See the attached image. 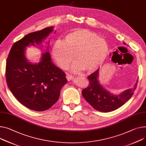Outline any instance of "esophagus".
<instances>
[{
  "label": "esophagus",
  "instance_id": "esophagus-1",
  "mask_svg": "<svg viewBox=\"0 0 146 146\" xmlns=\"http://www.w3.org/2000/svg\"><path fill=\"white\" fill-rule=\"evenodd\" d=\"M74 76H72V75H71L68 74V75H66V79H67V80L69 81H70L74 80Z\"/></svg>",
  "mask_w": 146,
  "mask_h": 146
}]
</instances>
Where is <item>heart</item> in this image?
Wrapping results in <instances>:
<instances>
[{"label":"heart","instance_id":"1","mask_svg":"<svg viewBox=\"0 0 146 146\" xmlns=\"http://www.w3.org/2000/svg\"><path fill=\"white\" fill-rule=\"evenodd\" d=\"M108 51V45L104 38L90 30L78 29L66 35L63 41H56L51 52L61 68H68L75 55L77 61L72 66V71L78 72L84 69L91 72L102 64Z\"/></svg>","mask_w":146,"mask_h":146}]
</instances>
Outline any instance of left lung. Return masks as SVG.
<instances>
[{
    "mask_svg": "<svg viewBox=\"0 0 146 146\" xmlns=\"http://www.w3.org/2000/svg\"><path fill=\"white\" fill-rule=\"evenodd\" d=\"M123 44L126 45L125 42ZM99 68L88 77L89 86L82 91V94L86 101L95 109L102 112H109L124 105L131 98L137 85L128 89L119 95L110 93L100 84L98 78Z\"/></svg>",
    "mask_w": 146,
    "mask_h": 146,
    "instance_id": "1",
    "label": "left lung"
}]
</instances>
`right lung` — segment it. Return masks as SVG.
Returning a JSON list of instances; mask_svg holds the SVG:
<instances>
[{
  "label": "right lung",
  "instance_id": "add662e5",
  "mask_svg": "<svg viewBox=\"0 0 146 146\" xmlns=\"http://www.w3.org/2000/svg\"><path fill=\"white\" fill-rule=\"evenodd\" d=\"M53 29L54 27H47L27 35L14 43L7 59V86L19 102L33 110L50 108L67 82L65 74L52 63L48 51L42 53L40 61L36 64L25 57L26 47L40 44Z\"/></svg>",
  "mask_w": 146,
  "mask_h": 146
}]
</instances>
